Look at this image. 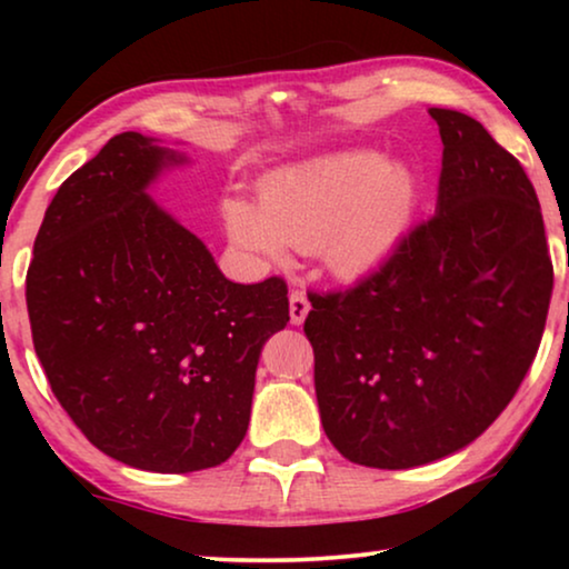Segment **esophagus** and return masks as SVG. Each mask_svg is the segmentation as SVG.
Instances as JSON below:
<instances>
[{
    "label": "esophagus",
    "instance_id": "obj_1",
    "mask_svg": "<svg viewBox=\"0 0 569 569\" xmlns=\"http://www.w3.org/2000/svg\"><path fill=\"white\" fill-rule=\"evenodd\" d=\"M310 313V302L302 292H292L290 295V323L292 326H302Z\"/></svg>",
    "mask_w": 569,
    "mask_h": 569
}]
</instances>
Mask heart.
Masks as SVG:
<instances>
[{
    "mask_svg": "<svg viewBox=\"0 0 569 569\" xmlns=\"http://www.w3.org/2000/svg\"><path fill=\"white\" fill-rule=\"evenodd\" d=\"M422 186L407 162L352 150L284 170L261 201H224L230 238L246 251L282 259L287 246L316 251L337 279H365L391 261L415 224Z\"/></svg>",
    "mask_w": 569,
    "mask_h": 569,
    "instance_id": "b5f03b06",
    "label": "heart"
}]
</instances>
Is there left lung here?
Returning <instances> with one entry per match:
<instances>
[{
  "label": "left lung",
  "mask_w": 569,
  "mask_h": 569,
  "mask_svg": "<svg viewBox=\"0 0 569 569\" xmlns=\"http://www.w3.org/2000/svg\"><path fill=\"white\" fill-rule=\"evenodd\" d=\"M430 116L435 217L352 290L310 295L306 318L326 438L370 469H415L477 440L531 368L555 287L523 166L471 116Z\"/></svg>",
  "instance_id": "8db88e82"
}]
</instances>
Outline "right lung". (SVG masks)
Returning <instances> with one entry per match:
<instances>
[{"mask_svg":"<svg viewBox=\"0 0 569 569\" xmlns=\"http://www.w3.org/2000/svg\"><path fill=\"white\" fill-rule=\"evenodd\" d=\"M183 152L116 134L59 186L28 269L36 355L92 446L154 473L212 469L251 422L282 279L236 284L150 189Z\"/></svg>","mask_w":569,"mask_h":569,"instance_id":"right-lung-1","label":"right lung"}]
</instances>
